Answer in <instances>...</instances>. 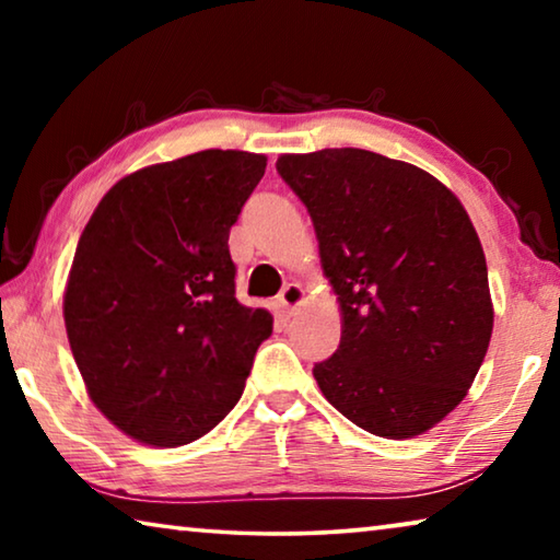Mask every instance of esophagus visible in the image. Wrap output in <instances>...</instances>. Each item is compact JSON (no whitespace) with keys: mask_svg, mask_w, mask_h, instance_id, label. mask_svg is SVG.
Wrapping results in <instances>:
<instances>
[{"mask_svg":"<svg viewBox=\"0 0 560 560\" xmlns=\"http://www.w3.org/2000/svg\"><path fill=\"white\" fill-rule=\"evenodd\" d=\"M279 303H281L283 314L291 316L293 311H296L303 303V289L299 287V283H287V287H283L279 293Z\"/></svg>","mask_w":560,"mask_h":560,"instance_id":"1","label":"esophagus"}]
</instances>
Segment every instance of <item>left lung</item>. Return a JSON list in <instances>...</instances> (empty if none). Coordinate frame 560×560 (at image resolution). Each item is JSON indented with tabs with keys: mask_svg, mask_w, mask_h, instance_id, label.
<instances>
[{
	"mask_svg": "<svg viewBox=\"0 0 560 560\" xmlns=\"http://www.w3.org/2000/svg\"><path fill=\"white\" fill-rule=\"evenodd\" d=\"M306 205L343 334L314 368L365 432L407 440L444 420L485 363L494 308L467 210L438 177L358 148L281 155Z\"/></svg>",
	"mask_w": 560,
	"mask_h": 560,
	"instance_id": "1",
	"label": "left lung"
}]
</instances>
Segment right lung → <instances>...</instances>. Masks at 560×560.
Returning a JSON list of instances; mask_svg holds the SVG:
<instances>
[{"instance_id":"add662e5","label":"right lung","mask_w":560,"mask_h":560,"mask_svg":"<svg viewBox=\"0 0 560 560\" xmlns=\"http://www.w3.org/2000/svg\"><path fill=\"white\" fill-rule=\"evenodd\" d=\"M264 170L244 150L143 167L81 234L66 334L93 405L132 440L189 444L240 402L273 318L236 301L226 242Z\"/></svg>"}]
</instances>
